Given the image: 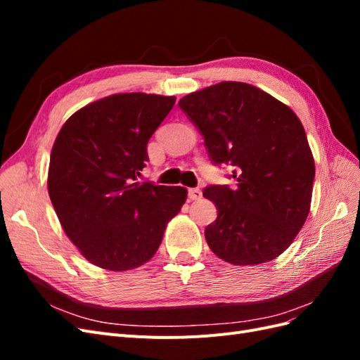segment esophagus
<instances>
[{
  "label": "esophagus",
  "instance_id": "34e87169",
  "mask_svg": "<svg viewBox=\"0 0 360 360\" xmlns=\"http://www.w3.org/2000/svg\"><path fill=\"white\" fill-rule=\"evenodd\" d=\"M188 197H189L191 200H200V198L202 197V192H201V189H198V188H192V189L188 191Z\"/></svg>",
  "mask_w": 360,
  "mask_h": 360
}]
</instances>
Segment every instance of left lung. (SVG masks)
I'll return each instance as SVG.
<instances>
[{"mask_svg": "<svg viewBox=\"0 0 360 360\" xmlns=\"http://www.w3.org/2000/svg\"><path fill=\"white\" fill-rule=\"evenodd\" d=\"M179 106L198 127L214 165H231L233 188L202 192L217 209L205 240L221 259L255 266L275 259L307 221L315 165L299 117L257 86L226 81Z\"/></svg>", "mask_w": 360, "mask_h": 360, "instance_id": "obj_1", "label": "left lung"}]
</instances>
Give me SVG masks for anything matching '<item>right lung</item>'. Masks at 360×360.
I'll return each mask as SVG.
<instances>
[{
    "label": "right lung",
    "mask_w": 360,
    "mask_h": 360,
    "mask_svg": "<svg viewBox=\"0 0 360 360\" xmlns=\"http://www.w3.org/2000/svg\"><path fill=\"white\" fill-rule=\"evenodd\" d=\"M174 103V96H108L76 111L53 143L49 198L70 242L97 267L147 263L186 201V188L138 180L148 139Z\"/></svg>",
    "instance_id": "1"
}]
</instances>
